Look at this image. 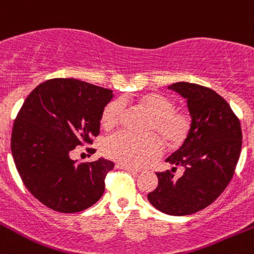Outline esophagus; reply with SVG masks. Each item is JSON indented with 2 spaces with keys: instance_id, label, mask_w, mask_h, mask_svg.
<instances>
[{
  "instance_id": "1",
  "label": "esophagus",
  "mask_w": 254,
  "mask_h": 254,
  "mask_svg": "<svg viewBox=\"0 0 254 254\" xmlns=\"http://www.w3.org/2000/svg\"><path fill=\"white\" fill-rule=\"evenodd\" d=\"M116 168H118V169H124V170H127V172L132 173V174H138V173H140V170L139 169H135V168H132V167H127V165L116 164Z\"/></svg>"
}]
</instances>
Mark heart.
<instances>
[{"label":"heart","instance_id":"obj_1","mask_svg":"<svg viewBox=\"0 0 254 254\" xmlns=\"http://www.w3.org/2000/svg\"><path fill=\"white\" fill-rule=\"evenodd\" d=\"M140 105L150 114L146 131L156 132L170 145H179L186 140L191 127V118L187 111L175 110L174 101L158 92L143 95ZM123 103L113 100L104 108L101 124L106 129L119 124L123 115ZM108 158L127 167H143L149 160L162 154V144L153 134L138 136L127 131L110 135L103 145Z\"/></svg>","mask_w":254,"mask_h":254}]
</instances>
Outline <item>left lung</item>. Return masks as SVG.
<instances>
[{
  "mask_svg": "<svg viewBox=\"0 0 254 254\" xmlns=\"http://www.w3.org/2000/svg\"><path fill=\"white\" fill-rule=\"evenodd\" d=\"M187 100L191 127L183 145L165 162L183 166L182 177L156 173L158 187L148 194L153 207L169 215L204 209L227 188L242 149L241 123L229 104L209 87L190 82L168 86Z\"/></svg>",
  "mask_w": 254,
  "mask_h": 254,
  "instance_id": "1",
  "label": "left lung"
}]
</instances>
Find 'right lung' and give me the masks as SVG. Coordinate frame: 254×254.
Wrapping results in <instances>:
<instances>
[{
	"label": "right lung",
	"mask_w": 254,
	"mask_h": 254,
	"mask_svg": "<svg viewBox=\"0 0 254 254\" xmlns=\"http://www.w3.org/2000/svg\"><path fill=\"white\" fill-rule=\"evenodd\" d=\"M113 90L76 79H51L30 92L11 136L16 169L30 193L52 210L76 213L98 202L114 163H80L71 150L92 144Z\"/></svg>",
	"instance_id": "obj_1"
}]
</instances>
